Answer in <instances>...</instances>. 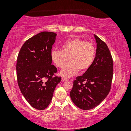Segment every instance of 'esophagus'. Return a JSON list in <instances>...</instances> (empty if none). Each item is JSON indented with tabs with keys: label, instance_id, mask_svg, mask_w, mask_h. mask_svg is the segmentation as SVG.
<instances>
[{
	"label": "esophagus",
	"instance_id": "esophagus-1",
	"mask_svg": "<svg viewBox=\"0 0 131 131\" xmlns=\"http://www.w3.org/2000/svg\"><path fill=\"white\" fill-rule=\"evenodd\" d=\"M61 80H62V82L66 81V80H67V79L66 78H61Z\"/></svg>",
	"mask_w": 131,
	"mask_h": 131
}]
</instances>
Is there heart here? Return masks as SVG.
I'll use <instances>...</instances> for the list:
<instances>
[{"mask_svg": "<svg viewBox=\"0 0 131 131\" xmlns=\"http://www.w3.org/2000/svg\"><path fill=\"white\" fill-rule=\"evenodd\" d=\"M62 51L52 50L51 58L58 68H62L69 59L70 62L60 72L64 77L69 78L76 74L80 70L88 69L94 61L95 48L91 42L79 38L69 39L61 45Z\"/></svg>", "mask_w": 131, "mask_h": 131, "instance_id": "b5f03b06", "label": "heart"}]
</instances>
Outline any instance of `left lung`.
Listing matches in <instances>:
<instances>
[{
  "instance_id": "obj_1",
  "label": "left lung",
  "mask_w": 131,
  "mask_h": 131,
  "mask_svg": "<svg viewBox=\"0 0 131 131\" xmlns=\"http://www.w3.org/2000/svg\"><path fill=\"white\" fill-rule=\"evenodd\" d=\"M96 54L92 64L82 76L73 82L70 97L77 107L84 110L97 106L105 99L111 89L113 62L108 46L94 35Z\"/></svg>"
}]
</instances>
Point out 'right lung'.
Returning a JSON list of instances; mask_svg holds the SVG:
<instances>
[{
    "label": "right lung",
    "instance_id": "obj_1",
    "mask_svg": "<svg viewBox=\"0 0 131 131\" xmlns=\"http://www.w3.org/2000/svg\"><path fill=\"white\" fill-rule=\"evenodd\" d=\"M57 34L43 31L28 39L18 55L17 81L27 101L37 110H44L52 99L61 77L53 76L57 68L52 65L51 49Z\"/></svg>",
    "mask_w": 131,
    "mask_h": 131
}]
</instances>
